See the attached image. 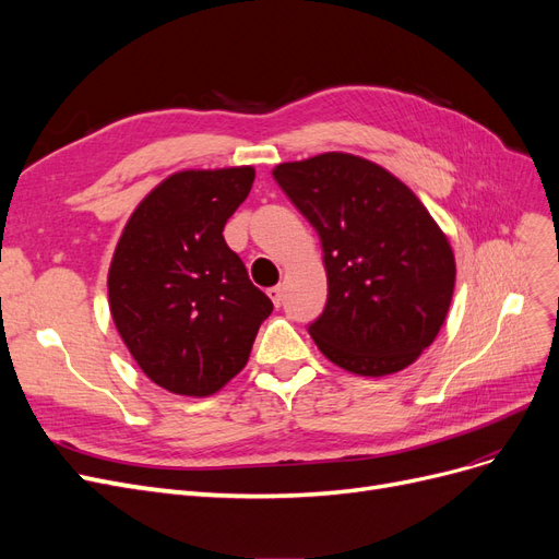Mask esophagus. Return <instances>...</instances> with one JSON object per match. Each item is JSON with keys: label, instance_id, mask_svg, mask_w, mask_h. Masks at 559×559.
Returning <instances> with one entry per match:
<instances>
[{"label": "esophagus", "instance_id": "1", "mask_svg": "<svg viewBox=\"0 0 559 559\" xmlns=\"http://www.w3.org/2000/svg\"><path fill=\"white\" fill-rule=\"evenodd\" d=\"M267 296H270V300H273L275 308H280L282 302H284V289H282V286H273V289L267 292Z\"/></svg>", "mask_w": 559, "mask_h": 559}]
</instances>
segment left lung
Here are the masks:
<instances>
[{
	"instance_id": "left-lung-1",
	"label": "left lung",
	"mask_w": 559,
	"mask_h": 559,
	"mask_svg": "<svg viewBox=\"0 0 559 559\" xmlns=\"http://www.w3.org/2000/svg\"><path fill=\"white\" fill-rule=\"evenodd\" d=\"M317 230L329 300L308 329L354 376L382 378L419 359L454 292V251L421 200L382 165L329 151L273 170Z\"/></svg>"
}]
</instances>
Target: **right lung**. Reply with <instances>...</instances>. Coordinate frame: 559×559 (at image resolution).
I'll list each match as a JSON object with an SVG mask.
<instances>
[{"mask_svg": "<svg viewBox=\"0 0 559 559\" xmlns=\"http://www.w3.org/2000/svg\"><path fill=\"white\" fill-rule=\"evenodd\" d=\"M253 177L251 165L165 177L134 207L114 249V326L142 373L173 394L205 399L224 389L273 312L224 240Z\"/></svg>", "mask_w": 559, "mask_h": 559, "instance_id": "obj_1", "label": "right lung"}]
</instances>
